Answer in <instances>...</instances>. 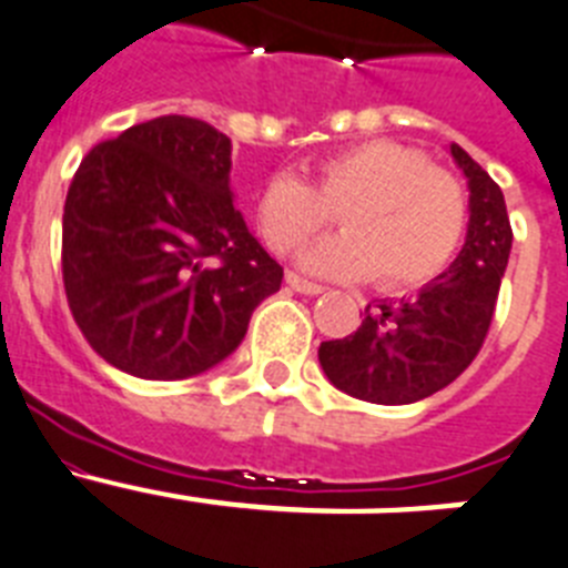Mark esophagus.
<instances>
[{
  "instance_id": "1",
  "label": "esophagus",
  "mask_w": 568,
  "mask_h": 568,
  "mask_svg": "<svg viewBox=\"0 0 568 568\" xmlns=\"http://www.w3.org/2000/svg\"><path fill=\"white\" fill-rule=\"evenodd\" d=\"M285 283L291 285V288L297 291V294H308V297H317V294H323V285L317 283H308V280H300L297 274H285Z\"/></svg>"
}]
</instances>
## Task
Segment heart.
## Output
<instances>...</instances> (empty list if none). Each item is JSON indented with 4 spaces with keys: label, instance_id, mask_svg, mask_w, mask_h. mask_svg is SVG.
<instances>
[{
    "label": "heart",
    "instance_id": "heart-1",
    "mask_svg": "<svg viewBox=\"0 0 568 568\" xmlns=\"http://www.w3.org/2000/svg\"><path fill=\"white\" fill-rule=\"evenodd\" d=\"M339 214L343 234L300 256L314 277L417 288L452 265L466 236L468 202L455 176L420 148L368 140L317 165L314 189L291 174L265 182L256 223L280 254L297 251Z\"/></svg>",
    "mask_w": 568,
    "mask_h": 568
}]
</instances>
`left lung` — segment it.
I'll return each mask as SVG.
<instances>
[{
  "label": "left lung",
  "mask_w": 568,
  "mask_h": 568,
  "mask_svg": "<svg viewBox=\"0 0 568 568\" xmlns=\"http://www.w3.org/2000/svg\"><path fill=\"white\" fill-rule=\"evenodd\" d=\"M468 182L460 254L412 300L368 305L357 332L320 345V366L339 392L379 406H406L446 388L477 357L509 265L506 200L460 145H448Z\"/></svg>",
  "instance_id": "8db88e82"
}]
</instances>
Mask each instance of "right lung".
Returning a JSON list of instances; mask_svg holds the SVG:
<instances>
[{
  "label": "right lung",
  "instance_id": "add662e5",
  "mask_svg": "<svg viewBox=\"0 0 568 568\" xmlns=\"http://www.w3.org/2000/svg\"><path fill=\"white\" fill-rule=\"evenodd\" d=\"M71 314L100 357L142 379L220 366L283 268L234 205L231 140L156 116L88 151L62 216Z\"/></svg>",
  "mask_w": 568,
  "mask_h": 568
}]
</instances>
